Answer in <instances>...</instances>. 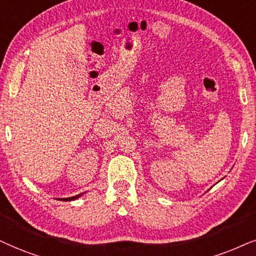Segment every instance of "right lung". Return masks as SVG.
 Segmentation results:
<instances>
[{"mask_svg": "<svg viewBox=\"0 0 256 256\" xmlns=\"http://www.w3.org/2000/svg\"><path fill=\"white\" fill-rule=\"evenodd\" d=\"M83 194L84 193H80V194H78V196H71V198H60V199H58V200H62V202H71V200H74V199H77V198L82 196Z\"/></svg>", "mask_w": 256, "mask_h": 256, "instance_id": "1", "label": "right lung"}]
</instances>
